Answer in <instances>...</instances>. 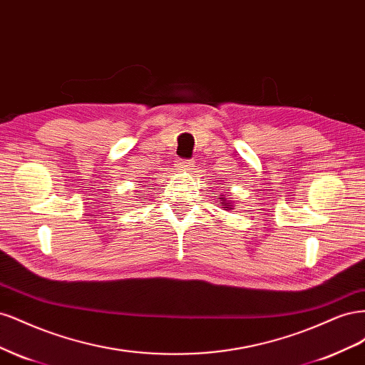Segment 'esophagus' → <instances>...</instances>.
<instances>
[{
  "label": "esophagus",
  "instance_id": "34e87169",
  "mask_svg": "<svg viewBox=\"0 0 365 365\" xmlns=\"http://www.w3.org/2000/svg\"><path fill=\"white\" fill-rule=\"evenodd\" d=\"M176 168H178L180 170H190L192 163H190V160H181L178 164H176Z\"/></svg>",
  "mask_w": 365,
  "mask_h": 365
}]
</instances>
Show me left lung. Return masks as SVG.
I'll use <instances>...</instances> for the list:
<instances>
[{
	"instance_id": "1",
	"label": "left lung",
	"mask_w": 365,
	"mask_h": 365,
	"mask_svg": "<svg viewBox=\"0 0 365 365\" xmlns=\"http://www.w3.org/2000/svg\"><path fill=\"white\" fill-rule=\"evenodd\" d=\"M217 200L222 201V208H225V210H228V208L233 207V202H231V197H227L225 195H220V196H217Z\"/></svg>"
}]
</instances>
